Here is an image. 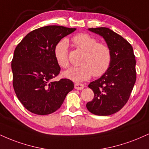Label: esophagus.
<instances>
[{
    "label": "esophagus",
    "mask_w": 149,
    "mask_h": 149,
    "mask_svg": "<svg viewBox=\"0 0 149 149\" xmlns=\"http://www.w3.org/2000/svg\"><path fill=\"white\" fill-rule=\"evenodd\" d=\"M74 87H75V89H76V90H81L85 88V85L82 84V83H76V84L74 85Z\"/></svg>",
    "instance_id": "esophagus-1"
}]
</instances>
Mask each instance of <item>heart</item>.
Returning <instances> with one entry per match:
<instances>
[{"label": "heart", "instance_id": "obj_1", "mask_svg": "<svg viewBox=\"0 0 149 149\" xmlns=\"http://www.w3.org/2000/svg\"><path fill=\"white\" fill-rule=\"evenodd\" d=\"M77 48L85 52L80 61L81 66L72 67L65 71V78L75 82L84 81L95 77L103 76L109 70L112 61L111 49L107 44L98 42L95 37L88 33H79L71 38ZM56 61L63 69L69 66V43L62 39L56 44L54 48Z\"/></svg>", "mask_w": 149, "mask_h": 149}]
</instances>
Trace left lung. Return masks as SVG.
<instances>
[{
    "mask_svg": "<svg viewBox=\"0 0 149 149\" xmlns=\"http://www.w3.org/2000/svg\"><path fill=\"white\" fill-rule=\"evenodd\" d=\"M99 34L111 49L112 61L108 71L88 85L93 100L86 104L88 110L97 116H109L125 105L136 81V60L130 44L119 34L106 27L88 29Z\"/></svg>",
    "mask_w": 149,
    "mask_h": 149,
    "instance_id": "1",
    "label": "left lung"
}]
</instances>
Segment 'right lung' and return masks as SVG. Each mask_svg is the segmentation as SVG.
I'll return each instance as SVG.
<instances>
[{"label": "right lung", "instance_id": "right-lung-1", "mask_svg": "<svg viewBox=\"0 0 149 149\" xmlns=\"http://www.w3.org/2000/svg\"><path fill=\"white\" fill-rule=\"evenodd\" d=\"M76 29L46 26L27 34L15 49L12 60L13 84L18 100L37 115L56 111L74 88L67 78L52 81L61 68L54 55V46Z\"/></svg>", "mask_w": 149, "mask_h": 149}]
</instances>
